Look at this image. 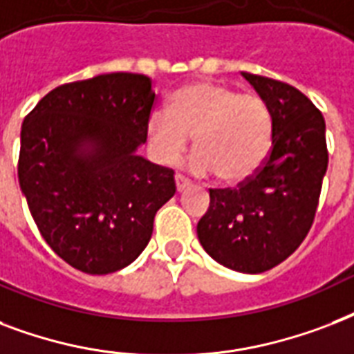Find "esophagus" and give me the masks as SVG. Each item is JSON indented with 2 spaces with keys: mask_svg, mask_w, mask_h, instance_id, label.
<instances>
[{
  "mask_svg": "<svg viewBox=\"0 0 354 354\" xmlns=\"http://www.w3.org/2000/svg\"><path fill=\"white\" fill-rule=\"evenodd\" d=\"M175 186H177V192H183L186 190L188 186H190V180L186 179L185 175H175Z\"/></svg>",
  "mask_w": 354,
  "mask_h": 354,
  "instance_id": "1",
  "label": "esophagus"
}]
</instances>
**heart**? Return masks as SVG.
I'll return each instance as SVG.
<instances>
[{"mask_svg":"<svg viewBox=\"0 0 354 354\" xmlns=\"http://www.w3.org/2000/svg\"><path fill=\"white\" fill-rule=\"evenodd\" d=\"M190 136L197 151L188 164L196 174L216 171L223 183H242L270 155L273 116L259 95L240 94L225 84L194 83L175 92L169 111L149 114L147 146L157 162L171 164Z\"/></svg>","mask_w":354,"mask_h":354,"instance_id":"b5f03b06","label":"heart"}]
</instances>
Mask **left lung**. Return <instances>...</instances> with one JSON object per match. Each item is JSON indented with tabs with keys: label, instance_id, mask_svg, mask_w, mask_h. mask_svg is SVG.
<instances>
[{
	"label": "left lung",
	"instance_id": "obj_1",
	"mask_svg": "<svg viewBox=\"0 0 354 354\" xmlns=\"http://www.w3.org/2000/svg\"><path fill=\"white\" fill-rule=\"evenodd\" d=\"M270 106L271 151L238 188L210 190L197 238L216 262L240 273H262L286 260L316 216L328 153L325 120L294 86L242 72Z\"/></svg>",
	"mask_w": 354,
	"mask_h": 354
}]
</instances>
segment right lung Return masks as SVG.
Listing matches in <instances>:
<instances>
[{"label": "right lung", "instance_id": "1", "mask_svg": "<svg viewBox=\"0 0 354 354\" xmlns=\"http://www.w3.org/2000/svg\"><path fill=\"white\" fill-rule=\"evenodd\" d=\"M153 103L147 75L105 73L60 84L24 120L20 188L44 240L75 270L134 262L174 197V169L138 155Z\"/></svg>", "mask_w": 354, "mask_h": 354}]
</instances>
